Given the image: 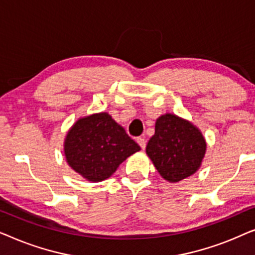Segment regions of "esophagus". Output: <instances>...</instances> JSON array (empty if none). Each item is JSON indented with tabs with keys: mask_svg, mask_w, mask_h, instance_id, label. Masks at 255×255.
<instances>
[{
	"mask_svg": "<svg viewBox=\"0 0 255 255\" xmlns=\"http://www.w3.org/2000/svg\"><path fill=\"white\" fill-rule=\"evenodd\" d=\"M137 142L139 144V146H140V147L142 148V149H145V147H146V140L144 138H137Z\"/></svg>",
	"mask_w": 255,
	"mask_h": 255,
	"instance_id": "esophagus-1",
	"label": "esophagus"
}]
</instances>
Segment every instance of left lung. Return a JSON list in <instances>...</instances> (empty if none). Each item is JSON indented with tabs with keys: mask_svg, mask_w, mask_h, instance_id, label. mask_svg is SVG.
Here are the masks:
<instances>
[{
	"mask_svg": "<svg viewBox=\"0 0 255 255\" xmlns=\"http://www.w3.org/2000/svg\"><path fill=\"white\" fill-rule=\"evenodd\" d=\"M207 142L201 131L176 115L166 114L155 123V133L146 146V153L163 179L179 182L201 167Z\"/></svg>",
	"mask_w": 255,
	"mask_h": 255,
	"instance_id": "left-lung-1",
	"label": "left lung"
}]
</instances>
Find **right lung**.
I'll return each mask as SVG.
<instances>
[{
	"label": "right lung",
	"instance_id": "obj_1",
	"mask_svg": "<svg viewBox=\"0 0 255 255\" xmlns=\"http://www.w3.org/2000/svg\"><path fill=\"white\" fill-rule=\"evenodd\" d=\"M68 165L86 180L100 182L110 177L125 159L140 149L108 113L80 118L65 138Z\"/></svg>",
	"mask_w": 255,
	"mask_h": 255
}]
</instances>
